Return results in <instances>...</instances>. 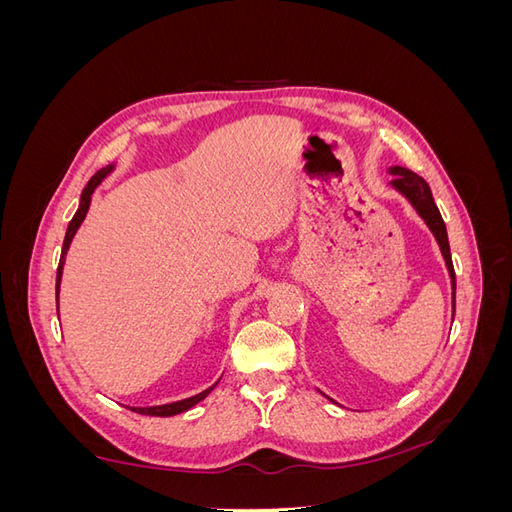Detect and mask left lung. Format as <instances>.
<instances>
[{"label": "left lung", "mask_w": 512, "mask_h": 512, "mask_svg": "<svg viewBox=\"0 0 512 512\" xmlns=\"http://www.w3.org/2000/svg\"><path fill=\"white\" fill-rule=\"evenodd\" d=\"M389 175H393V181L389 183L391 188L404 196L412 209L418 213V218L425 222V226L431 230L433 239H436L444 265L448 271V277H451V288H453V316H455V269H453V258H451V245H448V235H446V224L442 220V215L433 203V194L429 190V185L423 177H418L412 170L404 166H391Z\"/></svg>", "instance_id": "obj_1"}]
</instances>
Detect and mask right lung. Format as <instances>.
Returning <instances> with one entry per match:
<instances>
[{"mask_svg":"<svg viewBox=\"0 0 512 512\" xmlns=\"http://www.w3.org/2000/svg\"><path fill=\"white\" fill-rule=\"evenodd\" d=\"M115 162L113 164H108V166H104V168H100L98 173L91 177L89 181H87V185L83 188V192H81V203H79V209H76V213H74V218L70 220V224H68V230H66V237H64V247H61V258H59V267H57V280H55V297H57V305H59V284H61V273H64V265H66V254H68V250H70V243H72V239H74V235H76V230L81 228V224H83V220H85V215H87V211H89V205H91V194L96 192V188L98 185L113 173L115 170ZM220 382V380H218ZM218 382H215L213 386H209L207 391H203V393H198V395H194V397H188V399H181V401H173V404H164V406H149V408H132V412H138V414H147V416H175V414H181V412H188L190 408H194L198 401H203L215 386H218Z\"/></svg>","mask_w":512,"mask_h":512,"instance_id":"add662e5","label":"right lung"}]
</instances>
